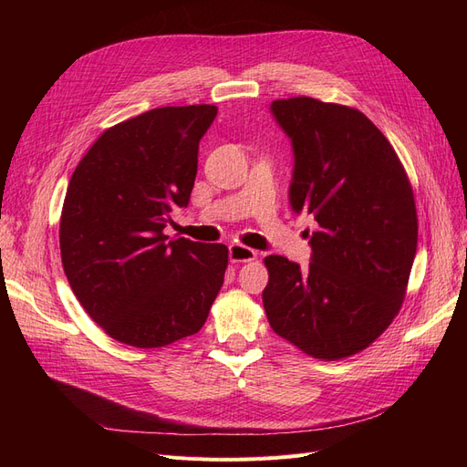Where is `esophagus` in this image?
I'll return each instance as SVG.
<instances>
[{
  "instance_id": "1",
  "label": "esophagus",
  "mask_w": 467,
  "mask_h": 467,
  "mask_svg": "<svg viewBox=\"0 0 467 467\" xmlns=\"http://www.w3.org/2000/svg\"><path fill=\"white\" fill-rule=\"evenodd\" d=\"M257 259V251L245 247L242 244H232L230 245V261L232 263H249Z\"/></svg>"
}]
</instances>
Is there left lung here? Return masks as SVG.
Wrapping results in <instances>:
<instances>
[{
  "mask_svg": "<svg viewBox=\"0 0 467 467\" xmlns=\"http://www.w3.org/2000/svg\"><path fill=\"white\" fill-rule=\"evenodd\" d=\"M292 140L290 204L317 222L312 263L265 257L276 335L321 360L370 347L400 314L417 253V208L398 153L360 110L312 97L271 105Z\"/></svg>",
  "mask_w": 467,
  "mask_h": 467,
  "instance_id": "8db88e82",
  "label": "left lung"
}]
</instances>
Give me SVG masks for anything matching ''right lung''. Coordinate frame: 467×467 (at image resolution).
I'll list each match as a JSON object with an SVG mask.
<instances>
[{
    "label": "right lung",
    "mask_w": 467,
    "mask_h": 467,
    "mask_svg": "<svg viewBox=\"0 0 467 467\" xmlns=\"http://www.w3.org/2000/svg\"><path fill=\"white\" fill-rule=\"evenodd\" d=\"M214 105L161 107L110 126L69 179L60 218L64 273L117 341L158 348L199 333L223 285L228 247L163 234L185 208Z\"/></svg>",
    "instance_id": "obj_1"
}]
</instances>
